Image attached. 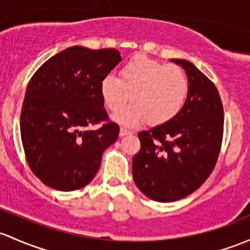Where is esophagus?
Here are the masks:
<instances>
[{
  "mask_svg": "<svg viewBox=\"0 0 250 250\" xmlns=\"http://www.w3.org/2000/svg\"><path fill=\"white\" fill-rule=\"evenodd\" d=\"M129 134H132L130 130L125 129V128H121L120 129V136H125V135H129Z\"/></svg>",
  "mask_w": 250,
  "mask_h": 250,
  "instance_id": "esophagus-1",
  "label": "esophagus"
}]
</instances>
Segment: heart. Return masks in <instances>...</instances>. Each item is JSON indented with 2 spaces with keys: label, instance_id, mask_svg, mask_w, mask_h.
<instances>
[{
  "label": "heart",
  "instance_id": "1",
  "mask_svg": "<svg viewBox=\"0 0 250 250\" xmlns=\"http://www.w3.org/2000/svg\"><path fill=\"white\" fill-rule=\"evenodd\" d=\"M105 106L117 112L132 99L133 105L114 116L125 127L144 122L158 125L172 120L188 97L189 81L182 68L138 55L122 67L120 78L107 74L101 81ZM132 98H130V96Z\"/></svg>",
  "mask_w": 250,
  "mask_h": 250
}]
</instances>
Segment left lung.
<instances>
[{"label":"left lung","instance_id":"left-lung-1","mask_svg":"<svg viewBox=\"0 0 250 250\" xmlns=\"http://www.w3.org/2000/svg\"><path fill=\"white\" fill-rule=\"evenodd\" d=\"M189 81L187 101L172 120L138 134L133 178L147 198L180 200L211 175L222 146L224 111L214 83L193 63L173 59Z\"/></svg>","mask_w":250,"mask_h":250}]
</instances>
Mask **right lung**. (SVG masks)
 Instances as JSON below:
<instances>
[{
	"instance_id": "obj_1",
	"label": "right lung",
	"mask_w": 250,
	"mask_h": 250,
	"mask_svg": "<svg viewBox=\"0 0 250 250\" xmlns=\"http://www.w3.org/2000/svg\"><path fill=\"white\" fill-rule=\"evenodd\" d=\"M121 60L116 49L70 46L31 78L21 110V141L32 172L50 188L85 187L99 170L103 152L117 140L120 127L107 121L99 87ZM102 122L99 130L90 129Z\"/></svg>"
}]
</instances>
